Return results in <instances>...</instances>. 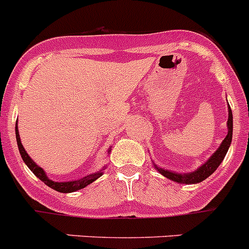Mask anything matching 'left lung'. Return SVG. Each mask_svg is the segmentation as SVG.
I'll return each mask as SVG.
<instances>
[{"label": "left lung", "instance_id": "1", "mask_svg": "<svg viewBox=\"0 0 249 249\" xmlns=\"http://www.w3.org/2000/svg\"><path fill=\"white\" fill-rule=\"evenodd\" d=\"M227 127L228 132L227 136L222 141L221 146L218 147V149L213 153L210 157V160H207L206 163L202 164L199 168H197L196 171L190 173H177L172 172V171H168V169L160 168L155 164L156 169L160 175H163L164 177H167L168 179H172L173 182H178V183H186V184H193V183H199V182L204 181L206 178L210 177L215 169L218 168V166L221 164V162L223 160V158L227 155L228 148L231 146V142H232V133H233V116H232V109H231L230 105H228V121H227Z\"/></svg>", "mask_w": 249, "mask_h": 249}]
</instances>
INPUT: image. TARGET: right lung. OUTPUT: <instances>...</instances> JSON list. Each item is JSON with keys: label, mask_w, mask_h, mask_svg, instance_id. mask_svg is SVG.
<instances>
[{"label": "right lung", "mask_w": 249, "mask_h": 249, "mask_svg": "<svg viewBox=\"0 0 249 249\" xmlns=\"http://www.w3.org/2000/svg\"><path fill=\"white\" fill-rule=\"evenodd\" d=\"M16 140H17V146H18L19 149V153H21V157L23 160L26 164H27L28 168L34 172V175L36 176L37 178H39L41 181L43 182L45 184H47L48 187H51L52 190L57 191V192H61V193H70V192H76L78 190H82L85 187H87L89 184H91L92 182H94L97 178H100L101 176L103 175L102 171L100 172H96V173H92V175L89 176H85L82 177L81 179H77V181H70V182H54L52 179L47 177L46 172L43 171L38 164H36L34 162V160L27 155V152L25 151L23 146L21 143V138H19L18 135V128H17V124H16Z\"/></svg>", "instance_id": "right-lung-1"}]
</instances>
